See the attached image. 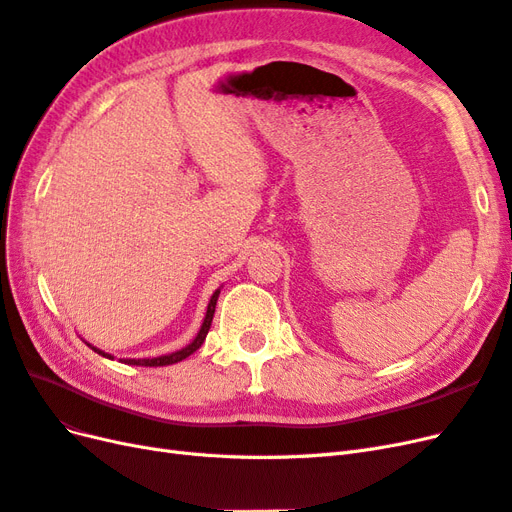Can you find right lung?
<instances>
[{
  "label": "right lung",
  "mask_w": 512,
  "mask_h": 512,
  "mask_svg": "<svg viewBox=\"0 0 512 512\" xmlns=\"http://www.w3.org/2000/svg\"><path fill=\"white\" fill-rule=\"evenodd\" d=\"M218 297H220V288L213 292V297H211V301H209V305H207V314H205V320H203V327H200L198 335L192 339V342H190L188 346L177 350V352H170V354H164V356H156V359H121V363L143 365V367H162V365H173V363H179V361H183V359H188V356L194 354L200 346H203V342H205V337H207V333H209V329H211V320H213V314H215V303H218ZM87 346H89L91 350H94V352L106 356V359H113V356L108 354V352H102L100 348H94L91 344H87Z\"/></svg>",
  "instance_id": "add662e5"
}]
</instances>
